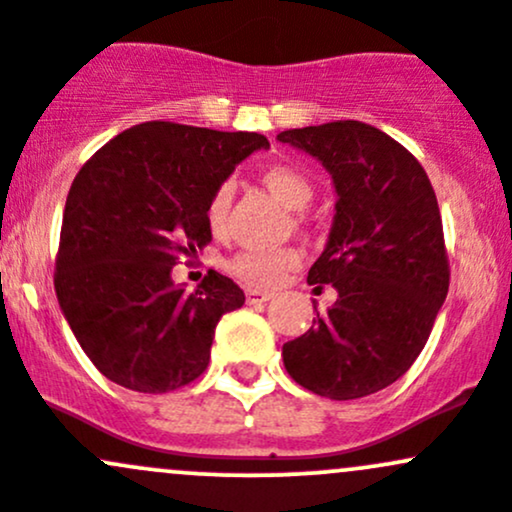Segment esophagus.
<instances>
[{"label": "esophagus", "instance_id": "34e87169", "mask_svg": "<svg viewBox=\"0 0 512 512\" xmlns=\"http://www.w3.org/2000/svg\"><path fill=\"white\" fill-rule=\"evenodd\" d=\"M271 298H273V293L258 291V288H249V291H246V303H249V305H261V303H266V300H271Z\"/></svg>", "mask_w": 512, "mask_h": 512}]
</instances>
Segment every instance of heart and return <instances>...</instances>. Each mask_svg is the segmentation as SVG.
<instances>
[{
  "label": "heart",
  "instance_id": "1",
  "mask_svg": "<svg viewBox=\"0 0 512 512\" xmlns=\"http://www.w3.org/2000/svg\"><path fill=\"white\" fill-rule=\"evenodd\" d=\"M261 182L283 207L293 209V212H303L313 199L315 187L305 172L298 167L286 165V162H276L268 165L261 172ZM231 184H219L217 192L212 194L207 207V221L214 231H221L226 224V214L231 207ZM300 263V254L295 249H258V251H241L231 261V271L241 278V281L251 283L256 288H271L278 286L288 273Z\"/></svg>",
  "mask_w": 512,
  "mask_h": 512
}]
</instances>
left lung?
Returning <instances> with one entry per match:
<instances>
[{"instance_id": "obj_1", "label": "left lung", "mask_w": 512, "mask_h": 512, "mask_svg": "<svg viewBox=\"0 0 512 512\" xmlns=\"http://www.w3.org/2000/svg\"><path fill=\"white\" fill-rule=\"evenodd\" d=\"M333 177L328 244L310 286L337 300L283 345V365L320 397L360 399L397 382L429 340L449 293L439 204L424 167L382 130L357 120L278 133Z\"/></svg>"}]
</instances>
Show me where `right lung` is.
<instances>
[{"instance_id": "right-lung-1", "label": "right lung", "mask_w": 512, "mask_h": 512, "mask_svg": "<svg viewBox=\"0 0 512 512\" xmlns=\"http://www.w3.org/2000/svg\"><path fill=\"white\" fill-rule=\"evenodd\" d=\"M261 147L268 140L258 133L152 120L115 135L73 179L56 298L110 382L162 394L207 370L217 323L244 305V291L209 271L189 293L172 268L212 241L209 199Z\"/></svg>"}]
</instances>
